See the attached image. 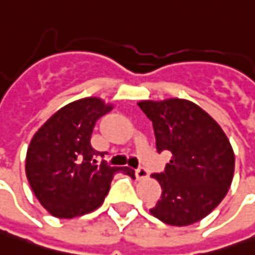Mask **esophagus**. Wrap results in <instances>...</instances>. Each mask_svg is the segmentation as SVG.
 Wrapping results in <instances>:
<instances>
[{
    "label": "esophagus",
    "mask_w": 255,
    "mask_h": 255,
    "mask_svg": "<svg viewBox=\"0 0 255 255\" xmlns=\"http://www.w3.org/2000/svg\"><path fill=\"white\" fill-rule=\"evenodd\" d=\"M134 176H136V179H137V180H144V179H147V177H149V173H147L146 169L139 167V169H136V170H134Z\"/></svg>",
    "instance_id": "esophagus-1"
}]
</instances>
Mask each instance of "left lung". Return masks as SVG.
I'll list each match as a JSON object with an SVG mask.
<instances>
[{
	"instance_id": "1",
	"label": "left lung",
	"mask_w": 255,
	"mask_h": 255,
	"mask_svg": "<svg viewBox=\"0 0 255 255\" xmlns=\"http://www.w3.org/2000/svg\"><path fill=\"white\" fill-rule=\"evenodd\" d=\"M137 105L152 121L157 152L171 153L164 171L152 174L162 186V196L150 214L177 227L200 221L230 189L236 159L229 137L190 101L170 98Z\"/></svg>"
}]
</instances>
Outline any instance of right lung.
Returning a JSON list of instances; mask_svg holds the SVG:
<instances>
[{
  "mask_svg": "<svg viewBox=\"0 0 255 255\" xmlns=\"http://www.w3.org/2000/svg\"><path fill=\"white\" fill-rule=\"evenodd\" d=\"M112 109V103L93 96L68 103L31 139L25 159L26 179L35 197L54 217L74 219L96 210L118 171L134 179L129 167L96 162L99 152L91 144L93 128Z\"/></svg>",
  "mask_w": 255,
  "mask_h": 255,
  "instance_id": "obj_1",
  "label": "right lung"
}]
</instances>
